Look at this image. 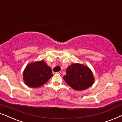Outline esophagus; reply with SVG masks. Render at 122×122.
<instances>
[{
    "mask_svg": "<svg viewBox=\"0 0 122 122\" xmlns=\"http://www.w3.org/2000/svg\"><path fill=\"white\" fill-rule=\"evenodd\" d=\"M56 73H57V74H59V75H61V71H58V72H57Z\"/></svg>",
    "mask_w": 122,
    "mask_h": 122,
    "instance_id": "1",
    "label": "esophagus"
}]
</instances>
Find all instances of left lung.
<instances>
[{
  "label": "left lung",
  "instance_id": "1",
  "mask_svg": "<svg viewBox=\"0 0 122 122\" xmlns=\"http://www.w3.org/2000/svg\"><path fill=\"white\" fill-rule=\"evenodd\" d=\"M64 80L67 85L76 91L88 89L94 82L95 78L88 66L81 64H72L66 69Z\"/></svg>",
  "mask_w": 122,
  "mask_h": 122
}]
</instances>
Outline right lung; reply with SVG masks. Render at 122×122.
<instances>
[{
  "label": "right lung",
  "instance_id": "add662e5",
  "mask_svg": "<svg viewBox=\"0 0 122 122\" xmlns=\"http://www.w3.org/2000/svg\"><path fill=\"white\" fill-rule=\"evenodd\" d=\"M52 76L51 67L43 60L28 64L23 73L24 83L33 88L44 85Z\"/></svg>",
  "mask_w": 122,
  "mask_h": 122
}]
</instances>
